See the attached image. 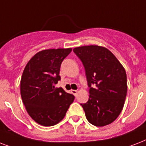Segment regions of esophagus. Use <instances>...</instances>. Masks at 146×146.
I'll use <instances>...</instances> for the list:
<instances>
[{"label": "esophagus", "instance_id": "esophagus-1", "mask_svg": "<svg viewBox=\"0 0 146 146\" xmlns=\"http://www.w3.org/2000/svg\"><path fill=\"white\" fill-rule=\"evenodd\" d=\"M71 93L74 95V96H76V94H77V90H71Z\"/></svg>", "mask_w": 146, "mask_h": 146}]
</instances>
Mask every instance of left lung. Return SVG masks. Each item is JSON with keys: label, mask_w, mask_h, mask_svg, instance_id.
I'll return each instance as SVG.
<instances>
[{"label": "left lung", "mask_w": 146, "mask_h": 146, "mask_svg": "<svg viewBox=\"0 0 146 146\" xmlns=\"http://www.w3.org/2000/svg\"><path fill=\"white\" fill-rule=\"evenodd\" d=\"M84 66L89 98L80 104L90 123L104 127L117 119L127 96V74L119 60L104 47L89 45L75 48Z\"/></svg>", "instance_id": "8db88e82"}]
</instances>
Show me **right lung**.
<instances>
[{
	"instance_id": "add662e5",
	"label": "right lung",
	"mask_w": 146,
	"mask_h": 146,
	"mask_svg": "<svg viewBox=\"0 0 146 146\" xmlns=\"http://www.w3.org/2000/svg\"><path fill=\"white\" fill-rule=\"evenodd\" d=\"M71 48L44 50L34 55L22 75L20 92L24 105L31 117L38 124L50 127L64 117L74 96L61 87L56 88L63 60Z\"/></svg>"
}]
</instances>
